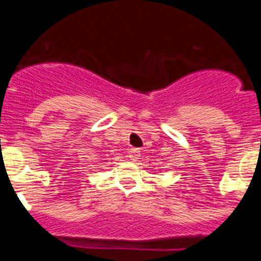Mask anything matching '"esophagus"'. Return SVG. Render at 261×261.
<instances>
[{"mask_svg": "<svg viewBox=\"0 0 261 261\" xmlns=\"http://www.w3.org/2000/svg\"><path fill=\"white\" fill-rule=\"evenodd\" d=\"M139 157H140L139 149H135V148H134V149H131V151L128 152V159H130L131 161H136Z\"/></svg>", "mask_w": 261, "mask_h": 261, "instance_id": "esophagus-1", "label": "esophagus"}]
</instances>
